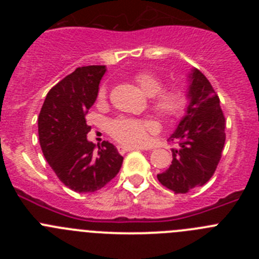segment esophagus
Segmentation results:
<instances>
[{"label":"esophagus","instance_id":"esophagus-1","mask_svg":"<svg viewBox=\"0 0 259 259\" xmlns=\"http://www.w3.org/2000/svg\"><path fill=\"white\" fill-rule=\"evenodd\" d=\"M132 150H135V148H130V146H118V152L120 153V154H124V153L127 152H132Z\"/></svg>","mask_w":259,"mask_h":259}]
</instances>
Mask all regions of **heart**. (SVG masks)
<instances>
[{
  "instance_id": "1",
  "label": "heart",
  "mask_w": 259,
  "mask_h": 259,
  "mask_svg": "<svg viewBox=\"0 0 259 259\" xmlns=\"http://www.w3.org/2000/svg\"><path fill=\"white\" fill-rule=\"evenodd\" d=\"M135 81L146 96L152 97L153 109L166 119H174L182 115L187 105L185 93L179 88L162 89V80L152 72H139L135 75ZM106 87L98 91V101L106 98ZM154 130V123L146 119L120 116L109 124L110 135L122 145L135 148L141 146L148 139V134Z\"/></svg>"
}]
</instances>
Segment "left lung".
Here are the masks:
<instances>
[{
    "label": "left lung",
    "mask_w": 259,
    "mask_h": 259,
    "mask_svg": "<svg viewBox=\"0 0 259 259\" xmlns=\"http://www.w3.org/2000/svg\"><path fill=\"white\" fill-rule=\"evenodd\" d=\"M189 105L168 141L178 143L172 149L170 167L157 178L175 193H188L206 184L214 175L226 141V119L206 76L197 68L189 74Z\"/></svg>",
    "instance_id": "1"
}]
</instances>
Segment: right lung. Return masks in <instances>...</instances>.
<instances>
[{
	"label": "right lung",
	"mask_w": 259,
	"mask_h": 259,
	"mask_svg": "<svg viewBox=\"0 0 259 259\" xmlns=\"http://www.w3.org/2000/svg\"><path fill=\"white\" fill-rule=\"evenodd\" d=\"M105 66L77 67L53 87L38 114V140L45 159L66 187L92 193L114 179L123 163L115 146L104 141L95 153L87 140L85 115L95 104Z\"/></svg>",
	"instance_id": "add662e5"
}]
</instances>
